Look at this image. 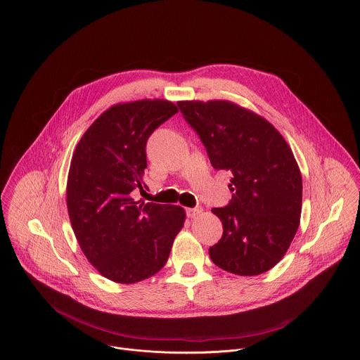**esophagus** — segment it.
<instances>
[{
	"instance_id": "34e87169",
	"label": "esophagus",
	"mask_w": 360,
	"mask_h": 360,
	"mask_svg": "<svg viewBox=\"0 0 360 360\" xmlns=\"http://www.w3.org/2000/svg\"><path fill=\"white\" fill-rule=\"evenodd\" d=\"M202 213V209L200 207H189V209H186V216L188 217H196V216H199Z\"/></svg>"
}]
</instances>
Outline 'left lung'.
I'll use <instances>...</instances> for the list:
<instances>
[{"label": "left lung", "mask_w": 360, "mask_h": 360, "mask_svg": "<svg viewBox=\"0 0 360 360\" xmlns=\"http://www.w3.org/2000/svg\"><path fill=\"white\" fill-rule=\"evenodd\" d=\"M178 107L206 147L214 169L231 174V200L212 212L221 220L212 262L237 276L271 270L300 226L302 178L280 131L257 112L229 100H182Z\"/></svg>", "instance_id": "8db88e82"}]
</instances>
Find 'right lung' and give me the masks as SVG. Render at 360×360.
Instances as JSON below:
<instances>
[{"label":"right lung","instance_id":"add662e5","mask_svg":"<svg viewBox=\"0 0 360 360\" xmlns=\"http://www.w3.org/2000/svg\"><path fill=\"white\" fill-rule=\"evenodd\" d=\"M178 107L164 98L118 103L103 111L77 143L66 205L77 243L105 278L134 284L167 263L185 210L133 198L144 185L148 137Z\"/></svg>","mask_w":360,"mask_h":360}]
</instances>
